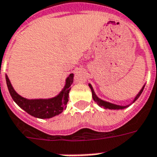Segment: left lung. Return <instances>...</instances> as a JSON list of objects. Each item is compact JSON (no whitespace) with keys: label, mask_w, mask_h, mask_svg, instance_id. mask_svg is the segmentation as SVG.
<instances>
[{"label":"left lung","mask_w":157,"mask_h":157,"mask_svg":"<svg viewBox=\"0 0 157 157\" xmlns=\"http://www.w3.org/2000/svg\"><path fill=\"white\" fill-rule=\"evenodd\" d=\"M89 86H90V90H91V92H92V97H93V100L95 101L98 104V105H100V106H101V107H104L105 109H113V110H120V109H124V108L127 107V106H129V105H115V104H111V103H110V102H107V101H102V100H101L100 98H98L97 96H96V95L95 94V92H94V90L93 88H92V86H91V85L89 84ZM144 87H145V86H144L143 87L141 88V90H140V92L137 94V96L135 97L134 101H133V102H135L136 100L139 98V96H140V94L142 93V91H143V89Z\"/></svg>","instance_id":"1"}]
</instances>
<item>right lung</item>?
Returning <instances> with one entry per match:
<instances>
[{"label":"right lung","mask_w":157,"mask_h":157,"mask_svg":"<svg viewBox=\"0 0 157 157\" xmlns=\"http://www.w3.org/2000/svg\"><path fill=\"white\" fill-rule=\"evenodd\" d=\"M73 74H70L66 81V86L61 93L51 99H25L15 91L7 75H6V80L10 96L20 107L32 117L40 119H47L61 114L63 110L66 109L69 98L71 86L73 82Z\"/></svg>","instance_id":"1"}]
</instances>
